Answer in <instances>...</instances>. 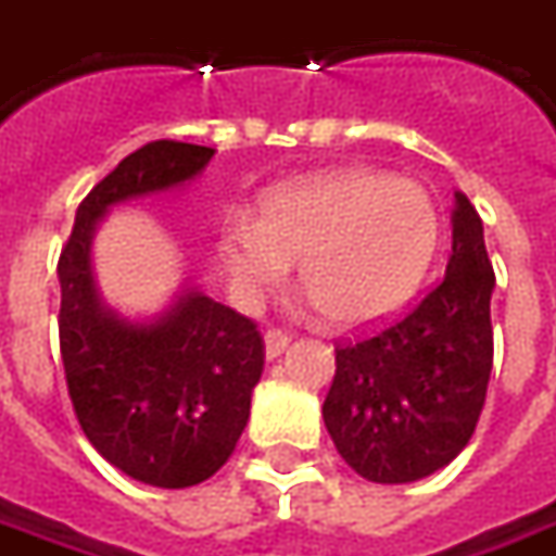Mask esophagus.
I'll list each match as a JSON object with an SVG mask.
<instances>
[{"label":"esophagus","mask_w":556,"mask_h":556,"mask_svg":"<svg viewBox=\"0 0 556 556\" xmlns=\"http://www.w3.org/2000/svg\"><path fill=\"white\" fill-rule=\"evenodd\" d=\"M291 345V337L286 330H267L265 333V357L267 361H277L282 351Z\"/></svg>","instance_id":"1"}]
</instances>
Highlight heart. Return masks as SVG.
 I'll return each instance as SVG.
<instances>
[{
    "label": "heart",
    "mask_w": 556,
    "mask_h": 556,
    "mask_svg": "<svg viewBox=\"0 0 556 556\" xmlns=\"http://www.w3.org/2000/svg\"><path fill=\"white\" fill-rule=\"evenodd\" d=\"M438 238V207L419 184L337 169L270 190L255 223L223 229L219 253L247 298L277 289L298 262L301 291L327 325L363 327L417 291Z\"/></svg>",
    "instance_id": "1"
}]
</instances>
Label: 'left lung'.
<instances>
[{"mask_svg": "<svg viewBox=\"0 0 556 556\" xmlns=\"http://www.w3.org/2000/svg\"><path fill=\"white\" fill-rule=\"evenodd\" d=\"M482 219L455 193L446 277L384 330L337 345L325 426L363 479L402 485L462 453L485 405L494 330Z\"/></svg>", "mask_w": 556, "mask_h": 556, "instance_id": "left-lung-1", "label": "left lung"}]
</instances>
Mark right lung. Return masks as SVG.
<instances>
[{
  "instance_id": "1",
  "label": "right lung",
  "mask_w": 556,
  "mask_h": 556,
  "mask_svg": "<svg viewBox=\"0 0 556 556\" xmlns=\"http://www.w3.org/2000/svg\"><path fill=\"white\" fill-rule=\"evenodd\" d=\"M214 148L157 139L127 154L77 207L59 255V349L91 446L137 482L190 489L229 462L250 419L265 342L250 318L184 289L169 309L130 321L91 274V238L110 207L193 181Z\"/></svg>"
}]
</instances>
